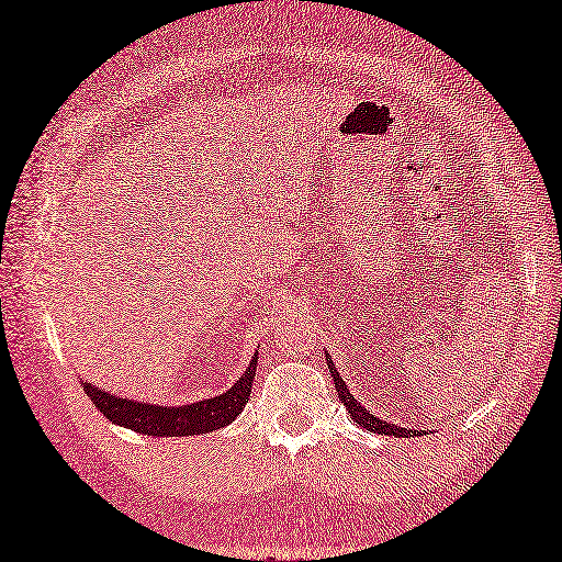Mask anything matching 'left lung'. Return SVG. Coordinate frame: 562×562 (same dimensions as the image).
Returning <instances> with one entry per match:
<instances>
[{
    "label": "left lung",
    "instance_id": "8db88e82",
    "mask_svg": "<svg viewBox=\"0 0 562 562\" xmlns=\"http://www.w3.org/2000/svg\"><path fill=\"white\" fill-rule=\"evenodd\" d=\"M327 366H329V373H331V378H335V387H337V395H339V400L341 403L347 405V409H349V415L353 417V422H357V425H361L363 429H369V431H373V434H387V437H397V439H405V437H415V434H422V431H415V429H403V427H395V425H387V422H383V419H378V417H373L369 409L366 407H361L357 400H353V395L349 393V387H347V383L341 381V375L337 373V369H335V363H331V359L327 357Z\"/></svg>",
    "mask_w": 562,
    "mask_h": 562
}]
</instances>
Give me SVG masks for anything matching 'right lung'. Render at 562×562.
Instances as JSON below:
<instances>
[{
    "mask_svg": "<svg viewBox=\"0 0 562 562\" xmlns=\"http://www.w3.org/2000/svg\"><path fill=\"white\" fill-rule=\"evenodd\" d=\"M257 357L249 361L243 378L231 387V391L201 400L193 405L181 407H157L147 403H133V400L116 397L106 391H99L91 383H82L85 393L89 395L97 409L111 419L113 425L133 429L147 437H193V434H209L235 422L239 412L245 409L251 395V381H255Z\"/></svg>",
    "mask_w": 562,
    "mask_h": 562,
    "instance_id": "obj_1",
    "label": "right lung"
}]
</instances>
